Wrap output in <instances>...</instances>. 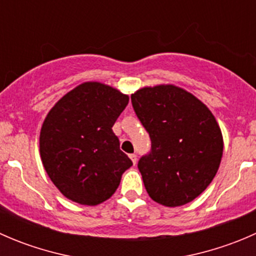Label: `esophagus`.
<instances>
[{"mask_svg":"<svg viewBox=\"0 0 256 256\" xmlns=\"http://www.w3.org/2000/svg\"><path fill=\"white\" fill-rule=\"evenodd\" d=\"M130 158L132 160L134 164H136V162H138V154H130Z\"/></svg>","mask_w":256,"mask_h":256,"instance_id":"obj_1","label":"esophagus"}]
</instances>
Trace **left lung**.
I'll list each match as a JSON object with an SVG mask.
<instances>
[{"instance_id": "left-lung-1", "label": "left lung", "mask_w": 256, "mask_h": 256, "mask_svg": "<svg viewBox=\"0 0 256 256\" xmlns=\"http://www.w3.org/2000/svg\"><path fill=\"white\" fill-rule=\"evenodd\" d=\"M132 108L151 138L138 161L147 193L166 207L187 204L210 184L220 164L223 136L210 110L174 85L142 88Z\"/></svg>"}]
</instances>
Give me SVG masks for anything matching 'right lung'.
Segmentation results:
<instances>
[{"mask_svg":"<svg viewBox=\"0 0 256 256\" xmlns=\"http://www.w3.org/2000/svg\"><path fill=\"white\" fill-rule=\"evenodd\" d=\"M128 104V95L88 82L48 112L40 128V158L52 182L68 200L100 204L115 193L122 174L132 166L112 131Z\"/></svg>","mask_w":256,"mask_h":256,"instance_id":"add662e5","label":"right lung"}]
</instances>
